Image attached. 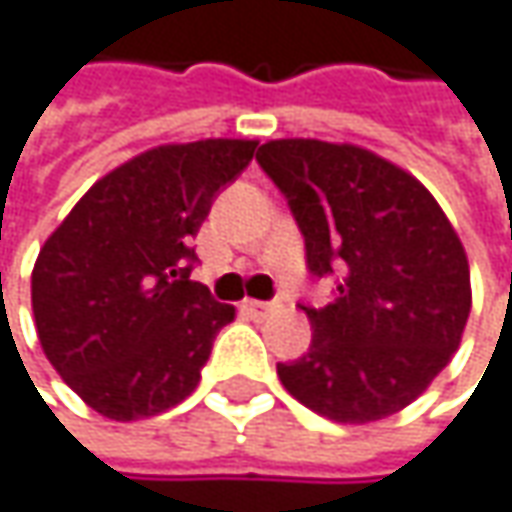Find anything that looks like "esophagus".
<instances>
[{"instance_id":"obj_1","label":"esophagus","mask_w":512,"mask_h":512,"mask_svg":"<svg viewBox=\"0 0 512 512\" xmlns=\"http://www.w3.org/2000/svg\"><path fill=\"white\" fill-rule=\"evenodd\" d=\"M243 310L257 318H266L269 313L281 310V304H278V301H246V304H243Z\"/></svg>"}]
</instances>
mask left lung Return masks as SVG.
I'll return each mask as SVG.
<instances>
[{"instance_id": "1", "label": "left lung", "mask_w": 512, "mask_h": 512, "mask_svg": "<svg viewBox=\"0 0 512 512\" xmlns=\"http://www.w3.org/2000/svg\"><path fill=\"white\" fill-rule=\"evenodd\" d=\"M257 165L286 196L327 307L313 342L281 362L284 388L336 423H374L417 400L461 345L472 307L466 252L411 173L353 144L278 138Z\"/></svg>"}]
</instances>
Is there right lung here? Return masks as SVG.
Listing matches in <instances>:
<instances>
[{"mask_svg": "<svg viewBox=\"0 0 512 512\" xmlns=\"http://www.w3.org/2000/svg\"><path fill=\"white\" fill-rule=\"evenodd\" d=\"M255 147L205 138L147 150L98 179L40 249L31 272L40 345L98 414L153 417L196 388L234 307L191 281V240Z\"/></svg>", "mask_w": 512, "mask_h": 512, "instance_id": "add662e5", "label": "right lung"}]
</instances>
